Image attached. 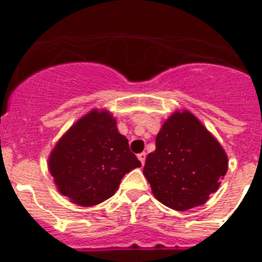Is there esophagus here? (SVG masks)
<instances>
[{
	"label": "esophagus",
	"instance_id": "obj_1",
	"mask_svg": "<svg viewBox=\"0 0 262 262\" xmlns=\"http://www.w3.org/2000/svg\"><path fill=\"white\" fill-rule=\"evenodd\" d=\"M145 157H147V154H145V152H142V154L138 155V159L140 160V163H142V165L145 163Z\"/></svg>",
	"mask_w": 262,
	"mask_h": 262
}]
</instances>
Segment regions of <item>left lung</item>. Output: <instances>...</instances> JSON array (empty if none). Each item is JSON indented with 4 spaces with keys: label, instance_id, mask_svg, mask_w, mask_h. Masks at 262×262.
Returning <instances> with one entry per match:
<instances>
[{
    "label": "left lung",
    "instance_id": "obj_1",
    "mask_svg": "<svg viewBox=\"0 0 262 262\" xmlns=\"http://www.w3.org/2000/svg\"><path fill=\"white\" fill-rule=\"evenodd\" d=\"M228 168L222 145L191 113H174L156 136L143 169L152 193L177 211L209 200Z\"/></svg>",
    "mask_w": 262,
    "mask_h": 262
}]
</instances>
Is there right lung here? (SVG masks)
<instances>
[{
    "instance_id": "right-lung-1",
    "label": "right lung",
    "mask_w": 262,
    "mask_h": 262,
    "mask_svg": "<svg viewBox=\"0 0 262 262\" xmlns=\"http://www.w3.org/2000/svg\"><path fill=\"white\" fill-rule=\"evenodd\" d=\"M107 111H90L51 152L48 168L60 193L84 207L113 196L122 178L140 166Z\"/></svg>"
}]
</instances>
